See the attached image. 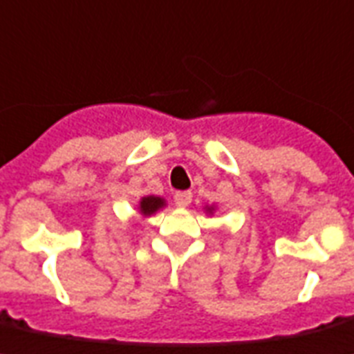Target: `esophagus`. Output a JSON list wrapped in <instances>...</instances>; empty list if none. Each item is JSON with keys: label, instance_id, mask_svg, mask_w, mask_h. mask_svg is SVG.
I'll return each mask as SVG.
<instances>
[{"label": "esophagus", "instance_id": "esophagus-1", "mask_svg": "<svg viewBox=\"0 0 354 354\" xmlns=\"http://www.w3.org/2000/svg\"><path fill=\"white\" fill-rule=\"evenodd\" d=\"M174 201L179 207L189 206V202H192V192H177L175 193Z\"/></svg>", "mask_w": 354, "mask_h": 354}]
</instances>
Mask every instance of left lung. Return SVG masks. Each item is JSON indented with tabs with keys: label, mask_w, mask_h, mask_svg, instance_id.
Masks as SVG:
<instances>
[{
	"label": "left lung",
	"mask_w": 354,
	"mask_h": 354,
	"mask_svg": "<svg viewBox=\"0 0 354 354\" xmlns=\"http://www.w3.org/2000/svg\"><path fill=\"white\" fill-rule=\"evenodd\" d=\"M214 211H216V206H213V204L211 206H204V213L209 214V216H213Z\"/></svg>",
	"instance_id": "1"
}]
</instances>
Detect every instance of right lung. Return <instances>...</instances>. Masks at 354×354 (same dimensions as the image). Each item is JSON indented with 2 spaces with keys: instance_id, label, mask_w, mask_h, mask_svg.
I'll use <instances>...</instances> for the list:
<instances>
[{
  "instance_id": "right-lung-1",
  "label": "right lung",
  "mask_w": 354,
  "mask_h": 354,
  "mask_svg": "<svg viewBox=\"0 0 354 354\" xmlns=\"http://www.w3.org/2000/svg\"><path fill=\"white\" fill-rule=\"evenodd\" d=\"M166 207V201L157 195H145L138 202V214L141 218H150L157 211H161Z\"/></svg>"
}]
</instances>
